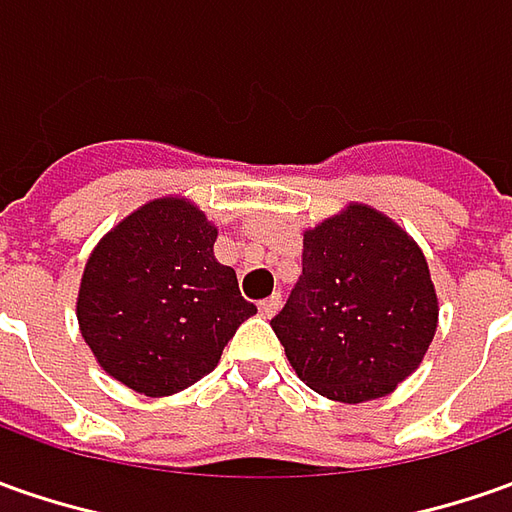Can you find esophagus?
Wrapping results in <instances>:
<instances>
[{"label":"esophagus","instance_id":"1","mask_svg":"<svg viewBox=\"0 0 512 512\" xmlns=\"http://www.w3.org/2000/svg\"><path fill=\"white\" fill-rule=\"evenodd\" d=\"M280 306H283V297H280V294H272V297H266V300L257 303V309H260L263 317H274V314L280 311Z\"/></svg>","mask_w":512,"mask_h":512}]
</instances>
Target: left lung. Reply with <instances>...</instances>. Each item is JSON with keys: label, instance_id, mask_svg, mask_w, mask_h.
Segmentation results:
<instances>
[{"label": "left lung", "instance_id": "1", "mask_svg": "<svg viewBox=\"0 0 512 512\" xmlns=\"http://www.w3.org/2000/svg\"><path fill=\"white\" fill-rule=\"evenodd\" d=\"M436 317L419 246L377 209L354 203L303 235V274L272 328L309 388L365 402L414 374Z\"/></svg>", "mask_w": 512, "mask_h": 512}]
</instances>
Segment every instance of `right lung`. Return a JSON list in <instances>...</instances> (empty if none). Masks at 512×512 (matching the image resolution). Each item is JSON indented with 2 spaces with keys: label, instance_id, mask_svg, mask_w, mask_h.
<instances>
[{
  "label": "right lung",
  "instance_id": "1",
  "mask_svg": "<svg viewBox=\"0 0 512 512\" xmlns=\"http://www.w3.org/2000/svg\"><path fill=\"white\" fill-rule=\"evenodd\" d=\"M218 229L184 198L133 212L96 246L79 289V326L98 365L147 397L206 377L243 320L238 274L212 255Z\"/></svg>",
  "mask_w": 512,
  "mask_h": 512
}]
</instances>
